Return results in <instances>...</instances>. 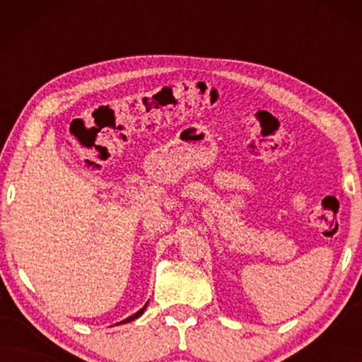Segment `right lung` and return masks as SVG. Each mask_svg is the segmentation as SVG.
<instances>
[{
	"mask_svg": "<svg viewBox=\"0 0 362 362\" xmlns=\"http://www.w3.org/2000/svg\"><path fill=\"white\" fill-rule=\"evenodd\" d=\"M145 308H146V305H145V306H143V308H141V310H138L135 315L128 316V318H127V320H123V321H120V323H122V325H123V323H130V321H133V320H136V318H138V316H141V315H143V311H145ZM117 325H118V323H117Z\"/></svg>",
	"mask_w": 362,
	"mask_h": 362,
	"instance_id": "right-lung-1",
	"label": "right lung"
}]
</instances>
